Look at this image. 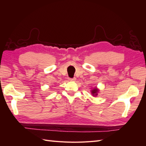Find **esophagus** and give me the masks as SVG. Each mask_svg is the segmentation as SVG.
<instances>
[{"mask_svg": "<svg viewBox=\"0 0 146 146\" xmlns=\"http://www.w3.org/2000/svg\"><path fill=\"white\" fill-rule=\"evenodd\" d=\"M68 80H69V81H72V82H75L76 80V78H68Z\"/></svg>", "mask_w": 146, "mask_h": 146, "instance_id": "esophagus-1", "label": "esophagus"}]
</instances>
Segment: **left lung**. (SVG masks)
<instances>
[{"label": "left lung", "instance_id": "8db88e82", "mask_svg": "<svg viewBox=\"0 0 146 146\" xmlns=\"http://www.w3.org/2000/svg\"><path fill=\"white\" fill-rule=\"evenodd\" d=\"M99 91H100L99 89H98V88H97V86H96V87L92 88V89L91 91V94H92V96L96 97L98 95V93H99Z\"/></svg>", "mask_w": 146, "mask_h": 146}]
</instances>
